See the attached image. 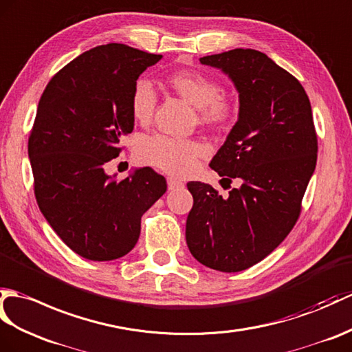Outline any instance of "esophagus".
<instances>
[{
  "label": "esophagus",
  "mask_w": 352,
  "mask_h": 352,
  "mask_svg": "<svg viewBox=\"0 0 352 352\" xmlns=\"http://www.w3.org/2000/svg\"><path fill=\"white\" fill-rule=\"evenodd\" d=\"M184 184L182 182H178L177 178H168V189L169 190H177V189H182Z\"/></svg>",
  "instance_id": "1"
}]
</instances>
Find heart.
<instances>
[{
	"instance_id": "obj_1",
	"label": "heart",
	"mask_w": 352,
	"mask_h": 352,
	"mask_svg": "<svg viewBox=\"0 0 352 352\" xmlns=\"http://www.w3.org/2000/svg\"><path fill=\"white\" fill-rule=\"evenodd\" d=\"M175 91L199 108L204 122H222L230 117L232 104L226 96L219 94L216 80L195 70H179L168 78ZM157 96L150 80L139 79L130 96V111L133 118L146 124L154 113ZM208 153L207 145L192 139H174L165 135L142 136L136 144V157L144 165H150L174 175H189L196 163Z\"/></svg>"
}]
</instances>
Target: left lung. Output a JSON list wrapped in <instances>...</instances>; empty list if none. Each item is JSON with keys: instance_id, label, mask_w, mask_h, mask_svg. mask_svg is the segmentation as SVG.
Listing matches in <instances>:
<instances>
[{"instance_id": "1", "label": "left lung", "mask_w": 352, "mask_h": 352, "mask_svg": "<svg viewBox=\"0 0 352 352\" xmlns=\"http://www.w3.org/2000/svg\"><path fill=\"white\" fill-rule=\"evenodd\" d=\"M199 61L222 70L239 91V120L210 168L241 186L223 198L210 184L187 183L193 207L186 241L206 267L243 272L279 246L300 216L316 166L312 108L298 80L255 49Z\"/></svg>"}]
</instances>
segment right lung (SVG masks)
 I'll use <instances>...</instances> for the list:
<instances>
[{
	"label": "right lung",
	"instance_id": "obj_1",
	"mask_svg": "<svg viewBox=\"0 0 352 352\" xmlns=\"http://www.w3.org/2000/svg\"><path fill=\"white\" fill-rule=\"evenodd\" d=\"M160 60L121 43L97 46L64 65L40 97L28 139L36 199L56 235L85 259L127 255L142 214L166 192L165 177L151 168L121 182L104 173L135 126L133 85Z\"/></svg>",
	"mask_w": 352,
	"mask_h": 352
}]
</instances>
